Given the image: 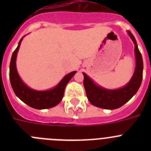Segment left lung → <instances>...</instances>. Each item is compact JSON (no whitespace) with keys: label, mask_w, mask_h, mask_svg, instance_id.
Listing matches in <instances>:
<instances>
[{"label":"left lung","mask_w":151,"mask_h":151,"mask_svg":"<svg viewBox=\"0 0 151 151\" xmlns=\"http://www.w3.org/2000/svg\"><path fill=\"white\" fill-rule=\"evenodd\" d=\"M127 33L134 45L135 68L133 76L126 85L116 89L105 88L94 82L86 73H82L84 87L88 99L92 105L97 107L106 110H114L121 107L137 93L141 86L143 78V59L134 37L129 31H127Z\"/></svg>","instance_id":"obj_1"}]
</instances>
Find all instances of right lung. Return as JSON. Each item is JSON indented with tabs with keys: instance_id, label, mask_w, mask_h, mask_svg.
<instances>
[{
	"instance_id": "1",
	"label": "right lung",
	"mask_w": 151,
	"mask_h": 151,
	"mask_svg": "<svg viewBox=\"0 0 151 151\" xmlns=\"http://www.w3.org/2000/svg\"><path fill=\"white\" fill-rule=\"evenodd\" d=\"M24 35L19 41L18 46L12 54L10 64V80L12 88L16 95L25 104L31 107L43 110L54 107L62 101L64 90L68 82L70 81L76 71L66 75L55 87L45 91H38L31 88L21 79L17 69V57Z\"/></svg>"
}]
</instances>
